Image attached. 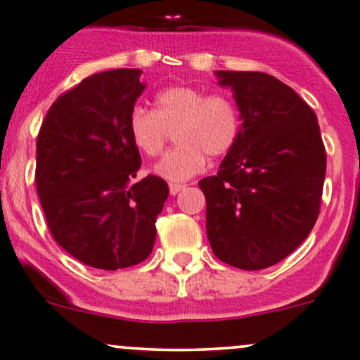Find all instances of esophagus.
<instances>
[{
	"instance_id": "34e87169",
	"label": "esophagus",
	"mask_w": 360,
	"mask_h": 360,
	"mask_svg": "<svg viewBox=\"0 0 360 360\" xmlns=\"http://www.w3.org/2000/svg\"><path fill=\"white\" fill-rule=\"evenodd\" d=\"M183 188H184L183 184H179V183H170V184H169L170 195H177L181 190H183Z\"/></svg>"
}]
</instances>
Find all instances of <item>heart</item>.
I'll use <instances>...</instances> for the list:
<instances>
[{
  "mask_svg": "<svg viewBox=\"0 0 360 360\" xmlns=\"http://www.w3.org/2000/svg\"><path fill=\"white\" fill-rule=\"evenodd\" d=\"M242 116L237 103L224 94H207L197 86L176 85L162 90L153 110L134 108L129 134L146 157L163 153L174 132L177 148L155 167L169 181H186L205 167V157H224L237 143Z\"/></svg>",
  "mask_w": 360,
  "mask_h": 360,
  "instance_id": "obj_1",
  "label": "heart"
}]
</instances>
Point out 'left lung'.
Returning <instances> with one entry per match:
<instances>
[{
	"label": "left lung",
	"instance_id": "left-lung-1",
	"mask_svg": "<svg viewBox=\"0 0 360 360\" xmlns=\"http://www.w3.org/2000/svg\"><path fill=\"white\" fill-rule=\"evenodd\" d=\"M242 116L237 143L216 176L198 183L207 238L217 259L263 270L308 237L321 212L326 148L314 110L275 76L216 71Z\"/></svg>",
	"mask_w": 360,
	"mask_h": 360
}]
</instances>
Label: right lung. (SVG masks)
Here are the masks:
<instances>
[{
    "label": "right lung",
    "instance_id": "right-lung-1",
    "mask_svg": "<svg viewBox=\"0 0 360 360\" xmlns=\"http://www.w3.org/2000/svg\"><path fill=\"white\" fill-rule=\"evenodd\" d=\"M139 69L89 76L52 104L36 139V191L53 240L99 270L139 264L169 197L158 176L134 181L139 150L129 116L143 94Z\"/></svg>",
    "mask_w": 360,
    "mask_h": 360
}]
</instances>
